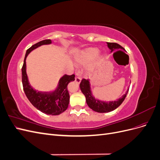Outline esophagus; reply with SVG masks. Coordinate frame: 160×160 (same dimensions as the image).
Here are the masks:
<instances>
[{"mask_svg": "<svg viewBox=\"0 0 160 160\" xmlns=\"http://www.w3.org/2000/svg\"><path fill=\"white\" fill-rule=\"evenodd\" d=\"M75 81L77 83H80V82L81 81V77H77L75 78Z\"/></svg>", "mask_w": 160, "mask_h": 160, "instance_id": "1", "label": "esophagus"}]
</instances>
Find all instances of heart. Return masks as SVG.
<instances>
[{
    "label": "heart",
    "instance_id": "1",
    "mask_svg": "<svg viewBox=\"0 0 160 160\" xmlns=\"http://www.w3.org/2000/svg\"><path fill=\"white\" fill-rule=\"evenodd\" d=\"M101 54L98 49L95 47H89L81 51L75 57L76 65L78 66H87L86 71L91 73L98 67L100 62Z\"/></svg>",
    "mask_w": 160,
    "mask_h": 160
}]
</instances>
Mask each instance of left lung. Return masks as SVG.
Returning a JSON list of instances; mask_svg holds the SVG:
<instances>
[{"label": "left lung", "mask_w": 160, "mask_h": 160, "mask_svg": "<svg viewBox=\"0 0 160 160\" xmlns=\"http://www.w3.org/2000/svg\"><path fill=\"white\" fill-rule=\"evenodd\" d=\"M107 44L108 47L109 48V49H111V52L115 51L117 49H123L125 51L124 48L118 44V43L107 42ZM80 89L82 93L85 96L86 102L89 107L91 109L96 111V112L99 113H107L118 108L123 103V101H124L129 91L128 90L125 94H124L122 98L118 99V100L114 101H109V102L108 101L107 102V101H102L99 99H97L92 95L89 79H83L81 80L80 83Z\"/></svg>", "instance_id": "obj_1"}]
</instances>
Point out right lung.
Wrapping results in <instances>:
<instances>
[{"label": "right lung", "mask_w": 160, "mask_h": 160, "mask_svg": "<svg viewBox=\"0 0 160 160\" xmlns=\"http://www.w3.org/2000/svg\"><path fill=\"white\" fill-rule=\"evenodd\" d=\"M51 40L46 39L38 42L28 49L22 67V83L23 89L28 99L34 107L47 115H57L67 109L69 103V93L67 85L75 80V75H65L59 80L57 88L52 92H42L34 89L30 85L26 72V58L30 52L42 45H49Z\"/></svg>", "instance_id": "add662e5"}]
</instances>
